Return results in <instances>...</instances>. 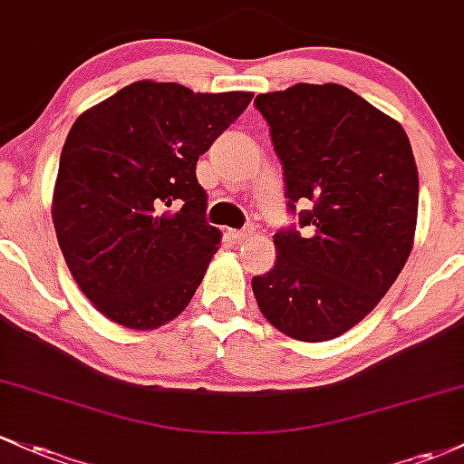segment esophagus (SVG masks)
Returning a JSON list of instances; mask_svg holds the SVG:
<instances>
[{"label":"esophagus","instance_id":"34e87169","mask_svg":"<svg viewBox=\"0 0 464 464\" xmlns=\"http://www.w3.org/2000/svg\"><path fill=\"white\" fill-rule=\"evenodd\" d=\"M227 233L233 237V240H237V242L246 240V237L253 236L251 228H227Z\"/></svg>","mask_w":464,"mask_h":464}]
</instances>
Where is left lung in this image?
<instances>
[{
	"label": "left lung",
	"instance_id": "obj_1",
	"mask_svg": "<svg viewBox=\"0 0 464 464\" xmlns=\"http://www.w3.org/2000/svg\"><path fill=\"white\" fill-rule=\"evenodd\" d=\"M284 165L295 228L273 236L277 259L253 277L268 324L290 339L339 337L372 313L414 246L419 169L399 121L339 83L257 94Z\"/></svg>",
	"mask_w": 464,
	"mask_h": 464
}]
</instances>
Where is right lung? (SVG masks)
Here are the masks:
<instances>
[{
    "label": "right lung",
    "mask_w": 464,
    "mask_h": 464,
    "mask_svg": "<svg viewBox=\"0 0 464 464\" xmlns=\"http://www.w3.org/2000/svg\"><path fill=\"white\" fill-rule=\"evenodd\" d=\"M251 99L145 79L74 121L53 222L76 286L110 322L156 330L189 306L220 244L196 162Z\"/></svg>",
    "instance_id": "add662e5"
}]
</instances>
